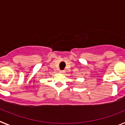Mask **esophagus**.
I'll return each instance as SVG.
<instances>
[{
    "instance_id": "esophagus-1",
    "label": "esophagus",
    "mask_w": 125,
    "mask_h": 125,
    "mask_svg": "<svg viewBox=\"0 0 125 125\" xmlns=\"http://www.w3.org/2000/svg\"><path fill=\"white\" fill-rule=\"evenodd\" d=\"M59 73H64V70H60V71H59Z\"/></svg>"
}]
</instances>
